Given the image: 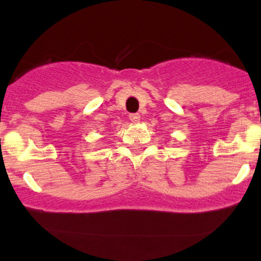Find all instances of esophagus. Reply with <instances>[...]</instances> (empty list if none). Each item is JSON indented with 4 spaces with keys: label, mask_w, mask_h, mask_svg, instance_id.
Returning <instances> with one entry per match:
<instances>
[{
    "label": "esophagus",
    "mask_w": 261,
    "mask_h": 261,
    "mask_svg": "<svg viewBox=\"0 0 261 261\" xmlns=\"http://www.w3.org/2000/svg\"><path fill=\"white\" fill-rule=\"evenodd\" d=\"M140 114L139 113H133V114H130V115H128V119H130L131 121L133 122H137V121H140Z\"/></svg>",
    "instance_id": "obj_1"
}]
</instances>
